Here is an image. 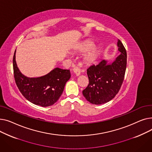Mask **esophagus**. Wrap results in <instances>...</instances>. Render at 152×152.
<instances>
[{
	"mask_svg": "<svg viewBox=\"0 0 152 152\" xmlns=\"http://www.w3.org/2000/svg\"><path fill=\"white\" fill-rule=\"evenodd\" d=\"M73 73H75V75L76 76H79V75H80V74H81V69H79L78 67L74 68L73 69Z\"/></svg>",
	"mask_w": 152,
	"mask_h": 152,
	"instance_id": "esophagus-1",
	"label": "esophagus"
}]
</instances>
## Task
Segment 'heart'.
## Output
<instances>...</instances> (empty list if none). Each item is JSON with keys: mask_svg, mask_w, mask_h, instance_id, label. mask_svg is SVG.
Instances as JSON below:
<instances>
[{"mask_svg": "<svg viewBox=\"0 0 152 152\" xmlns=\"http://www.w3.org/2000/svg\"><path fill=\"white\" fill-rule=\"evenodd\" d=\"M92 45H93V42L92 41H87L84 42L79 45L77 49L80 52H85L89 49L92 46ZM99 47L96 45L93 46L90 50L84 54V62L86 64H88V65H92V64L94 63L95 61H96V60L99 57Z\"/></svg>", "mask_w": 152, "mask_h": 152, "instance_id": "heart-1", "label": "heart"}]
</instances>
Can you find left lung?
<instances>
[{"mask_svg":"<svg viewBox=\"0 0 152 152\" xmlns=\"http://www.w3.org/2000/svg\"><path fill=\"white\" fill-rule=\"evenodd\" d=\"M118 51L121 53L113 62L101 61L97 65L87 69L89 84L83 91L86 100L92 104L100 105L112 100L123 84L127 64V54L120 40H118Z\"/></svg>","mask_w":152,"mask_h":152,"instance_id":"obj_1","label":"left lung"}]
</instances>
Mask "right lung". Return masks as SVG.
Segmentation results:
<instances>
[{
    "mask_svg": "<svg viewBox=\"0 0 152 152\" xmlns=\"http://www.w3.org/2000/svg\"><path fill=\"white\" fill-rule=\"evenodd\" d=\"M15 51L13 66L16 84L22 95L33 104L41 107L53 105L61 95L71 74L69 69L55 68L48 74L38 77H28L18 69Z\"/></svg>",
    "mask_w": 152,
    "mask_h": 152,
    "instance_id": "obj_1",
    "label": "right lung"
}]
</instances>
